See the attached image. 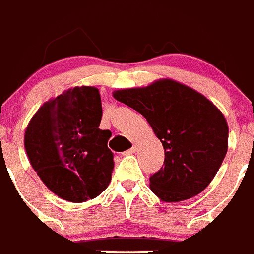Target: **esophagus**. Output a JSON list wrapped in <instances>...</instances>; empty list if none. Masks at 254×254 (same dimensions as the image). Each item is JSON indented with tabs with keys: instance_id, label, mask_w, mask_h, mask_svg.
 <instances>
[{
	"instance_id": "1",
	"label": "esophagus",
	"mask_w": 254,
	"mask_h": 254,
	"mask_svg": "<svg viewBox=\"0 0 254 254\" xmlns=\"http://www.w3.org/2000/svg\"><path fill=\"white\" fill-rule=\"evenodd\" d=\"M136 150H138V146H136V145H132L131 148L129 149V150L124 151V153H123V154H124V155H130V154H134Z\"/></svg>"
}]
</instances>
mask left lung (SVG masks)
I'll return each instance as SVG.
<instances>
[{"label":"left lung","instance_id":"8db88e82","mask_svg":"<svg viewBox=\"0 0 254 254\" xmlns=\"http://www.w3.org/2000/svg\"><path fill=\"white\" fill-rule=\"evenodd\" d=\"M113 96L148 120L164 148V167L150 177L163 202H181L204 190L228 150V124L204 95L170 79Z\"/></svg>","mask_w":254,"mask_h":254}]
</instances>
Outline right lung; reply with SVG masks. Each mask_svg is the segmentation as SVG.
<instances>
[{
    "mask_svg": "<svg viewBox=\"0 0 254 254\" xmlns=\"http://www.w3.org/2000/svg\"><path fill=\"white\" fill-rule=\"evenodd\" d=\"M101 98L94 86H76L46 101L25 131L31 165L45 186L64 200L86 202L111 181L110 130L99 129Z\"/></svg>",
    "mask_w": 254,
    "mask_h": 254,
    "instance_id": "obj_1",
    "label": "right lung"
}]
</instances>
